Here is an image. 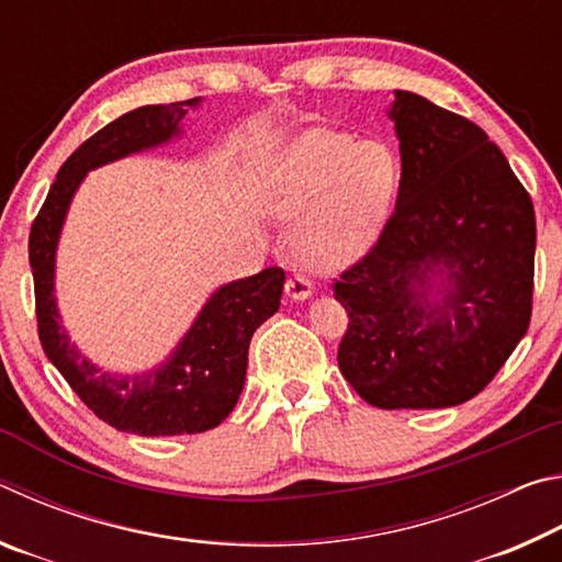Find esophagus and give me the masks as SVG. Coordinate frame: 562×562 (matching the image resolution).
I'll list each match as a JSON object with an SVG mask.
<instances>
[{
    "label": "esophagus",
    "instance_id": "obj_1",
    "mask_svg": "<svg viewBox=\"0 0 562 562\" xmlns=\"http://www.w3.org/2000/svg\"><path fill=\"white\" fill-rule=\"evenodd\" d=\"M284 292H288V297L292 300H307L312 294V282L310 278H304V274H292L284 284Z\"/></svg>",
    "mask_w": 562,
    "mask_h": 562
}]
</instances>
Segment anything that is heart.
Instances as JSON below:
<instances>
[{
	"instance_id": "1",
	"label": "heart",
	"mask_w": 562,
	"mask_h": 562,
	"mask_svg": "<svg viewBox=\"0 0 562 562\" xmlns=\"http://www.w3.org/2000/svg\"><path fill=\"white\" fill-rule=\"evenodd\" d=\"M398 178V158L384 140L312 126L270 158L260 195L274 215H302L294 250L310 268L337 270L374 243L392 213Z\"/></svg>"
}]
</instances>
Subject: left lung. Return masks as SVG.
<instances>
[{"label": "left lung", "mask_w": 562, "mask_h": 562, "mask_svg": "<svg viewBox=\"0 0 562 562\" xmlns=\"http://www.w3.org/2000/svg\"><path fill=\"white\" fill-rule=\"evenodd\" d=\"M394 213L331 282L349 325L341 374L379 408H443L481 394L528 331L536 211L503 150L473 121L396 91ZM450 282L425 300L429 273Z\"/></svg>", "instance_id": "8db88e82"}]
</instances>
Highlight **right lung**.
Instances as JSON below:
<instances>
[{"instance_id":"add662e5","label":"right lung","mask_w":562,"mask_h":562,"mask_svg":"<svg viewBox=\"0 0 562 562\" xmlns=\"http://www.w3.org/2000/svg\"><path fill=\"white\" fill-rule=\"evenodd\" d=\"M198 99L123 113L64 160L30 233L36 329L44 355L74 394L101 422L138 436H180L213 429L233 412L245 384L247 349L265 319L280 307L284 270L268 268L217 290L164 367L144 376H111L69 345L54 302V252L74 190L87 170L158 146L178 133Z\"/></svg>"}]
</instances>
